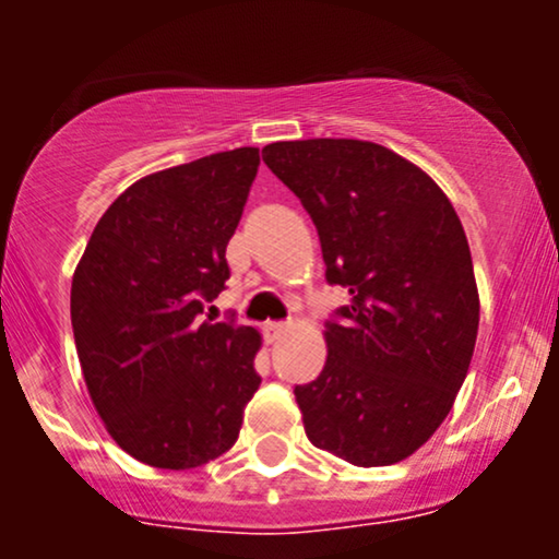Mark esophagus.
Segmentation results:
<instances>
[{"label": "esophagus", "instance_id": "obj_1", "mask_svg": "<svg viewBox=\"0 0 559 559\" xmlns=\"http://www.w3.org/2000/svg\"><path fill=\"white\" fill-rule=\"evenodd\" d=\"M262 330H264V337H267L270 343H275L286 332V324H284V321H267Z\"/></svg>", "mask_w": 559, "mask_h": 559}]
</instances>
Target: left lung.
<instances>
[{"label": "left lung", "instance_id": "left-lung-1", "mask_svg": "<svg viewBox=\"0 0 559 559\" xmlns=\"http://www.w3.org/2000/svg\"><path fill=\"white\" fill-rule=\"evenodd\" d=\"M316 224L326 284L352 300L324 321L326 362L295 386L313 447L359 467L414 454L452 411L478 332L465 229L419 167L368 140L262 148Z\"/></svg>", "mask_w": 559, "mask_h": 559}]
</instances>
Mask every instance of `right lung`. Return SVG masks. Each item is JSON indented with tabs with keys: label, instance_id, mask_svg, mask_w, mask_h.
Returning <instances> with one entry per match:
<instances>
[{
	"label": "right lung",
	"instance_id": "right-lung-1",
	"mask_svg": "<svg viewBox=\"0 0 559 559\" xmlns=\"http://www.w3.org/2000/svg\"><path fill=\"white\" fill-rule=\"evenodd\" d=\"M259 148L145 175L94 227L72 278L78 359L94 408L134 460L189 471L238 441L262 379L259 332L202 319L229 278L227 243Z\"/></svg>",
	"mask_w": 559,
	"mask_h": 559
}]
</instances>
